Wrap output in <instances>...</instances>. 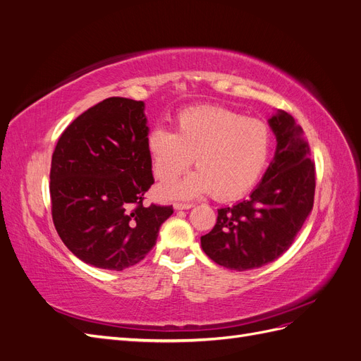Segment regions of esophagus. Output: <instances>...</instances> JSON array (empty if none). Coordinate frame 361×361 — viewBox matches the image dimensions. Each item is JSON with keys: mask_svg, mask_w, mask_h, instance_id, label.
Returning a JSON list of instances; mask_svg holds the SVG:
<instances>
[{"mask_svg": "<svg viewBox=\"0 0 361 361\" xmlns=\"http://www.w3.org/2000/svg\"><path fill=\"white\" fill-rule=\"evenodd\" d=\"M192 204L191 203H174V209L176 211H183V209H191Z\"/></svg>", "mask_w": 361, "mask_h": 361, "instance_id": "esophagus-1", "label": "esophagus"}]
</instances>
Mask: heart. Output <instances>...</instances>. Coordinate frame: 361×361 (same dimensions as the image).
Wrapping results in <instances>:
<instances>
[{"mask_svg":"<svg viewBox=\"0 0 361 361\" xmlns=\"http://www.w3.org/2000/svg\"><path fill=\"white\" fill-rule=\"evenodd\" d=\"M271 145L265 122L215 105L182 110L174 133L155 126L146 138L152 170L159 180L178 178L195 158L197 171L159 188L164 197L174 199H194L211 191L218 200L241 197L264 173Z\"/></svg>","mask_w":361,"mask_h":361,"instance_id":"b5f03b06","label":"heart"}]
</instances>
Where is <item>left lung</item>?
<instances>
[{
    "mask_svg": "<svg viewBox=\"0 0 361 361\" xmlns=\"http://www.w3.org/2000/svg\"><path fill=\"white\" fill-rule=\"evenodd\" d=\"M277 138L274 159L247 200L218 209L216 223L202 236L215 264L233 271L260 268L292 245L314 199V162L302 128L279 111L269 120Z\"/></svg>",
    "mask_w": 361,
    "mask_h": 361,
    "instance_id": "obj_1",
    "label": "left lung"
}]
</instances>
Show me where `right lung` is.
<instances>
[{"mask_svg":"<svg viewBox=\"0 0 361 361\" xmlns=\"http://www.w3.org/2000/svg\"><path fill=\"white\" fill-rule=\"evenodd\" d=\"M143 101L108 99L64 129L52 154V221L85 264L122 271L157 244L173 206H143L154 183Z\"/></svg>","mask_w":361,"mask_h":361,"instance_id":"add662e5","label":"right lung"}]
</instances>
